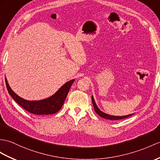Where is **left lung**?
<instances>
[{"instance_id":"8db88e82","label":"left lung","mask_w":160,"mask_h":160,"mask_svg":"<svg viewBox=\"0 0 160 160\" xmlns=\"http://www.w3.org/2000/svg\"><path fill=\"white\" fill-rule=\"evenodd\" d=\"M91 99H92V105H93V108H94V109H95V112H96V113H97V114L99 115V116H100V117H102V118H106V119H109V120H113V121H116V120L123 119V118H128V117H129L132 116V115L133 114H132L126 115V116H123V117L111 116V115L107 114H106V113H104V112H102V111L100 110L98 108V107L97 106V105H96L95 102V100H94V99H93V97H92V96Z\"/></svg>"}]
</instances>
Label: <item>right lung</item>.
Instances as JSON below:
<instances>
[{"label":"right lung","mask_w":160,"mask_h":160,"mask_svg":"<svg viewBox=\"0 0 160 160\" xmlns=\"http://www.w3.org/2000/svg\"><path fill=\"white\" fill-rule=\"evenodd\" d=\"M74 81L75 80H72L66 82L55 94L49 98L40 101H28L15 93L10 88L5 78L6 87L9 95L24 109L34 114H52L60 110Z\"/></svg>","instance_id":"1"}]
</instances>
